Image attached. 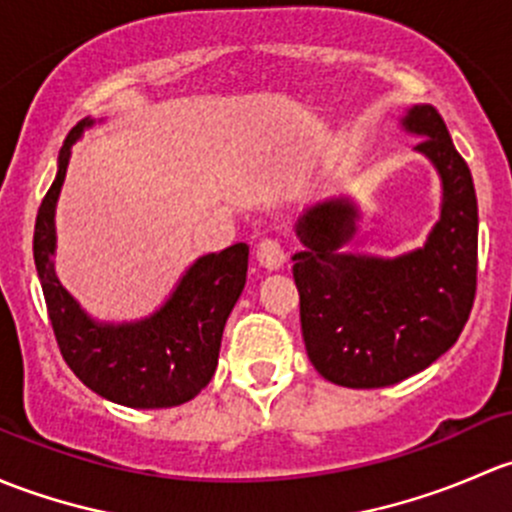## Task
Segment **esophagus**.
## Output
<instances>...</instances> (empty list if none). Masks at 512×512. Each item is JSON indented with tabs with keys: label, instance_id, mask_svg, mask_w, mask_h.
<instances>
[{
	"label": "esophagus",
	"instance_id": "obj_1",
	"mask_svg": "<svg viewBox=\"0 0 512 512\" xmlns=\"http://www.w3.org/2000/svg\"><path fill=\"white\" fill-rule=\"evenodd\" d=\"M256 258L261 261V266L266 268H281L286 263V251H283L281 241L278 239H263L258 244Z\"/></svg>",
	"mask_w": 512,
	"mask_h": 512
}]
</instances>
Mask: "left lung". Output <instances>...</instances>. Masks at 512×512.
Masks as SVG:
<instances>
[{
	"label": "left lung",
	"instance_id": "8db88e82",
	"mask_svg": "<svg viewBox=\"0 0 512 512\" xmlns=\"http://www.w3.org/2000/svg\"><path fill=\"white\" fill-rule=\"evenodd\" d=\"M404 128L421 135L444 182L441 221L424 249L394 261L337 254L355 234L347 202L315 207L298 224L293 256L300 328L313 367L350 389L389 387L426 370L458 340L478 273V204L466 160L434 105H414Z\"/></svg>",
	"mask_w": 512,
	"mask_h": 512
}]
</instances>
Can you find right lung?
I'll list each match as a JSON object with an SVG mask.
<instances>
[{
  "mask_svg": "<svg viewBox=\"0 0 512 512\" xmlns=\"http://www.w3.org/2000/svg\"><path fill=\"white\" fill-rule=\"evenodd\" d=\"M91 125L83 120L59 152V175L36 214L34 261L59 350L73 374L100 397L133 409H170L197 397L217 372L221 333L239 300L249 268V246L234 244L202 256L165 308L133 325H96L81 313L54 273V209L73 140Z\"/></svg>",
  "mask_w": 512,
  "mask_h": 512,
  "instance_id": "1",
  "label": "right lung"
}]
</instances>
